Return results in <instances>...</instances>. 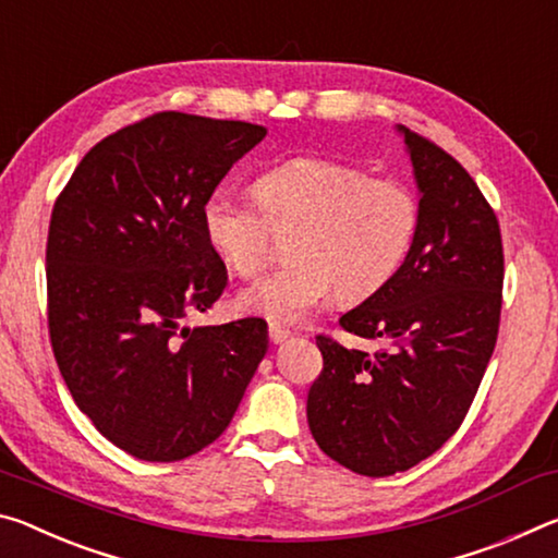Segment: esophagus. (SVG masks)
<instances>
[{
  "instance_id": "obj_1",
  "label": "esophagus",
  "mask_w": 558,
  "mask_h": 558,
  "mask_svg": "<svg viewBox=\"0 0 558 558\" xmlns=\"http://www.w3.org/2000/svg\"><path fill=\"white\" fill-rule=\"evenodd\" d=\"M289 336H291L289 328L279 326V324H269V339H271V343H284Z\"/></svg>"
}]
</instances>
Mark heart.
Instances as JSON below:
<instances>
[{
  "instance_id": "1",
  "label": "heart",
  "mask_w": 558,
  "mask_h": 558,
  "mask_svg": "<svg viewBox=\"0 0 558 558\" xmlns=\"http://www.w3.org/2000/svg\"><path fill=\"white\" fill-rule=\"evenodd\" d=\"M259 203L219 187L203 205L207 244L240 277L269 262L277 234H294L289 269L240 294L246 312L301 322L336 294L355 304L403 267L420 230V205L405 182L326 158H291L254 182Z\"/></svg>"
}]
</instances>
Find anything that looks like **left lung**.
<instances>
[{
    "label": "left lung",
    "mask_w": 558,
    "mask_h": 558,
    "mask_svg": "<svg viewBox=\"0 0 558 558\" xmlns=\"http://www.w3.org/2000/svg\"><path fill=\"white\" fill-rule=\"evenodd\" d=\"M420 190V230L386 287L341 316L383 341L365 353L316 336L324 355L306 400L318 447L351 472H405L450 440L499 331L505 252L495 209L450 153L398 125Z\"/></svg>",
    "instance_id": "obj_1"
}]
</instances>
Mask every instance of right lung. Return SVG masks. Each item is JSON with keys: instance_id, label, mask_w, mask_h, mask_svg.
Returning a JSON list of instances; mask_svg holds the SVG:
<instances>
[{"instance_id": "obj_1", "label": "right lung", "mask_w": 558, "mask_h": 558, "mask_svg": "<svg viewBox=\"0 0 558 558\" xmlns=\"http://www.w3.org/2000/svg\"><path fill=\"white\" fill-rule=\"evenodd\" d=\"M267 128L162 111L90 148L51 209L53 359L78 410L128 454L215 442L267 353V322L180 326L227 287L203 205Z\"/></svg>"}]
</instances>
